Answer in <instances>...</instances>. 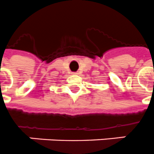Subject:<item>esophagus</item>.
<instances>
[{"label":"esophagus","mask_w":154,"mask_h":154,"mask_svg":"<svg viewBox=\"0 0 154 154\" xmlns=\"http://www.w3.org/2000/svg\"><path fill=\"white\" fill-rule=\"evenodd\" d=\"M73 75H78V72H72Z\"/></svg>","instance_id":"1"}]
</instances>
